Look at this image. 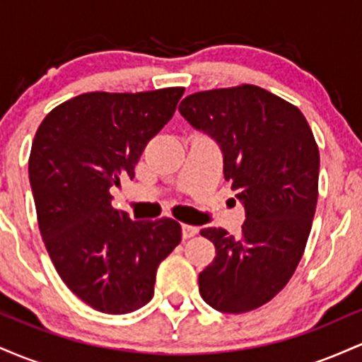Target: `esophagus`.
<instances>
[{"instance_id": "1", "label": "esophagus", "mask_w": 362, "mask_h": 362, "mask_svg": "<svg viewBox=\"0 0 362 362\" xmlns=\"http://www.w3.org/2000/svg\"><path fill=\"white\" fill-rule=\"evenodd\" d=\"M197 235V228L190 226V224H182V236L184 238H192V236Z\"/></svg>"}]
</instances>
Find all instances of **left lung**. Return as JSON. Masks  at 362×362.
Returning <instances> with one entry per match:
<instances>
[{
    "mask_svg": "<svg viewBox=\"0 0 362 362\" xmlns=\"http://www.w3.org/2000/svg\"><path fill=\"white\" fill-rule=\"evenodd\" d=\"M218 143L223 173L245 207L242 235L206 228L216 257L199 293L221 313H247L288 284L300 264L318 199L320 155L300 109L253 85L199 91L178 105Z\"/></svg>",
    "mask_w": 362,
    "mask_h": 362,
    "instance_id": "1",
    "label": "left lung"
}]
</instances>
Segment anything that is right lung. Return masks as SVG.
Instances as JSON below:
<instances>
[{
    "mask_svg": "<svg viewBox=\"0 0 362 362\" xmlns=\"http://www.w3.org/2000/svg\"><path fill=\"white\" fill-rule=\"evenodd\" d=\"M184 91L83 93L37 129L28 178L40 235L62 282L102 313L126 315L149 303L158 265L182 240L173 219L132 221L114 209L110 189L134 178Z\"/></svg>",
    "mask_w": 362,
    "mask_h": 362,
    "instance_id": "right-lung-1",
    "label": "right lung"
}]
</instances>
